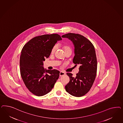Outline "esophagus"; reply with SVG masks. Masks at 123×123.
<instances>
[{"mask_svg":"<svg viewBox=\"0 0 123 123\" xmlns=\"http://www.w3.org/2000/svg\"><path fill=\"white\" fill-rule=\"evenodd\" d=\"M65 74L63 72H62V71H61L60 72V77H61V76H63V75H64Z\"/></svg>","mask_w":123,"mask_h":123,"instance_id":"34e87169","label":"esophagus"}]
</instances>
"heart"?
<instances>
[{
    "label": "heart",
    "mask_w": 123,
    "mask_h": 123,
    "mask_svg": "<svg viewBox=\"0 0 123 123\" xmlns=\"http://www.w3.org/2000/svg\"><path fill=\"white\" fill-rule=\"evenodd\" d=\"M57 45H55L53 48H52L51 51V54H54L55 52L56 51V49H57ZM62 48L63 49L64 52H67L68 50H71V47L69 45H67V44H64L62 46Z\"/></svg>",
    "instance_id": "1"
}]
</instances>
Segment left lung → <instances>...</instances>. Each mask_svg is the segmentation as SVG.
<instances>
[{"label": "left lung", "instance_id": "left-lung-1", "mask_svg": "<svg viewBox=\"0 0 123 123\" xmlns=\"http://www.w3.org/2000/svg\"><path fill=\"white\" fill-rule=\"evenodd\" d=\"M71 40L74 47L73 63L80 66L76 77L67 73L70 78L65 86L67 92L76 97H82L87 93L93 85L97 74V60L95 48L86 37L78 34H66L62 36Z\"/></svg>", "mask_w": 123, "mask_h": 123}]
</instances>
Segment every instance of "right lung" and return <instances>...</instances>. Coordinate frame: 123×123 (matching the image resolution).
<instances>
[{
    "label": "right lung",
    "instance_id": "obj_1",
    "mask_svg": "<svg viewBox=\"0 0 123 123\" xmlns=\"http://www.w3.org/2000/svg\"><path fill=\"white\" fill-rule=\"evenodd\" d=\"M61 37L57 34L34 37L23 47L20 59V73L27 89L40 97L51 91L60 76V71L47 70L43 61L50 55L52 48Z\"/></svg>",
    "mask_w": 123,
    "mask_h": 123
}]
</instances>
